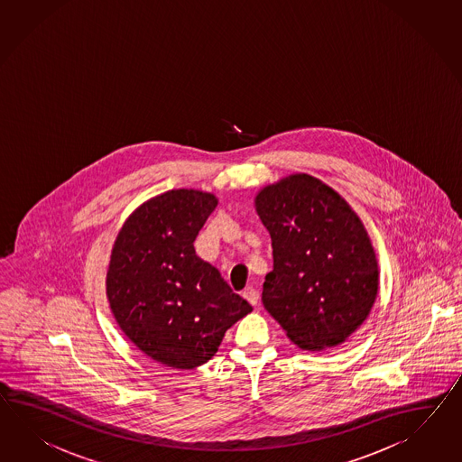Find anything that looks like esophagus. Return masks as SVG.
Masks as SVG:
<instances>
[{
	"mask_svg": "<svg viewBox=\"0 0 462 462\" xmlns=\"http://www.w3.org/2000/svg\"><path fill=\"white\" fill-rule=\"evenodd\" d=\"M242 295L247 299L250 304H259V292H257V289H255V287H247V289L242 292Z\"/></svg>",
	"mask_w": 462,
	"mask_h": 462,
	"instance_id": "34e87169",
	"label": "esophagus"
}]
</instances>
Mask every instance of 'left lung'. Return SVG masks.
<instances>
[{
	"instance_id": "obj_1",
	"label": "left lung",
	"mask_w": 462,
	"mask_h": 462,
	"mask_svg": "<svg viewBox=\"0 0 462 462\" xmlns=\"http://www.w3.org/2000/svg\"><path fill=\"white\" fill-rule=\"evenodd\" d=\"M255 207L273 250L263 307L300 349L342 344L365 320L379 289L359 217L337 191L305 173L265 187Z\"/></svg>"
}]
</instances>
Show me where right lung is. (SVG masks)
<instances>
[{"mask_svg": "<svg viewBox=\"0 0 462 462\" xmlns=\"http://www.w3.org/2000/svg\"><path fill=\"white\" fill-rule=\"evenodd\" d=\"M217 199L170 190L143 203L113 245L106 295L125 336L173 369L212 359L226 328L252 312L220 272L197 257L193 242Z\"/></svg>", "mask_w": 462, "mask_h": 462, "instance_id": "right-lung-1", "label": "right lung"}]
</instances>
